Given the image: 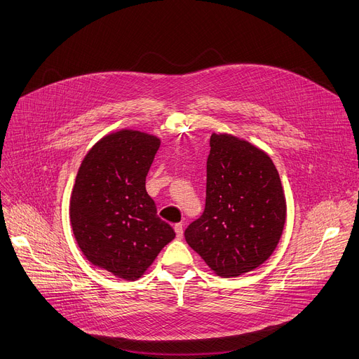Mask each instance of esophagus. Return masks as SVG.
<instances>
[{
    "mask_svg": "<svg viewBox=\"0 0 359 359\" xmlns=\"http://www.w3.org/2000/svg\"><path fill=\"white\" fill-rule=\"evenodd\" d=\"M175 232H176L177 239H182V238H183V224H182V223H176V224H175Z\"/></svg>",
    "mask_w": 359,
    "mask_h": 359,
    "instance_id": "1",
    "label": "esophagus"
}]
</instances>
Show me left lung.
<instances>
[{
  "label": "left lung",
  "instance_id": "1",
  "mask_svg": "<svg viewBox=\"0 0 359 359\" xmlns=\"http://www.w3.org/2000/svg\"><path fill=\"white\" fill-rule=\"evenodd\" d=\"M286 202L271 157L229 135H212L206 165V205L184 231L189 246L217 275L253 271L275 250Z\"/></svg>",
  "mask_w": 359,
  "mask_h": 359
}]
</instances>
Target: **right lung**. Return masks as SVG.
<instances>
[{"instance_id":"1","label":"right lung","mask_w":359,"mask_h":359,"mask_svg":"<svg viewBox=\"0 0 359 359\" xmlns=\"http://www.w3.org/2000/svg\"><path fill=\"white\" fill-rule=\"evenodd\" d=\"M158 147L157 137L136 130L103 137L86 154L72 193L70 220L81 252L126 280L140 278L176 236L146 191Z\"/></svg>"}]
</instances>
